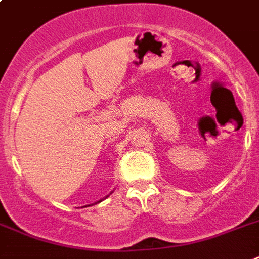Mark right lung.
Instances as JSON below:
<instances>
[{"label": "right lung", "mask_w": 259, "mask_h": 259, "mask_svg": "<svg viewBox=\"0 0 259 259\" xmlns=\"http://www.w3.org/2000/svg\"><path fill=\"white\" fill-rule=\"evenodd\" d=\"M100 201H102V200H100ZM100 201H98V202H100ZM87 206H90V205H87Z\"/></svg>", "instance_id": "1"}]
</instances>
